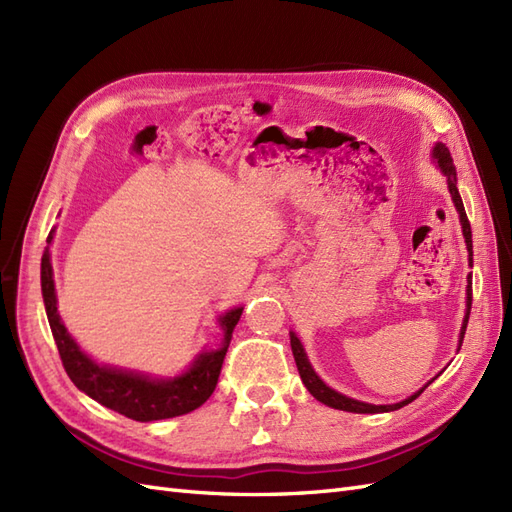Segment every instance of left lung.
<instances>
[{
  "label": "left lung",
  "instance_id": "obj_1",
  "mask_svg": "<svg viewBox=\"0 0 512 512\" xmlns=\"http://www.w3.org/2000/svg\"><path fill=\"white\" fill-rule=\"evenodd\" d=\"M433 158H436L438 166L442 168V173L446 175V183H448V192H451L453 196V203L459 211V220H461V228H463V237H466V245H468V254H470V267H472V230H470V222H468V215H466V209H463V203H461V196H459V190H457V173H455V164H453V158H451V151H448L446 145L438 143L436 147H433ZM468 309H466V318H463V324H461V333H459V348L463 344V335H466V329H468V318H470V309H472V273L468 277ZM290 346H292V354H294V361H297V369H299V376L303 380V384L307 386V391L312 393L318 401H322L324 406L329 408H335V410H346V412H356V414H376V412H391V410H399L408 406L410 401H414L418 395H421L429 382L423 386L421 391H416L414 395H410L408 399L399 401V404H391V406H374V404H365V401H359V399H352V397H346L342 393H337L333 389H329L327 384H324L318 376L316 371L312 369V365H309L307 361V354L299 342V337L290 333Z\"/></svg>",
  "mask_w": 512,
  "mask_h": 512
}]
</instances>
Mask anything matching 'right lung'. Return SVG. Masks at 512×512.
<instances>
[{
    "label": "right lung",
    "instance_id": "1",
    "mask_svg": "<svg viewBox=\"0 0 512 512\" xmlns=\"http://www.w3.org/2000/svg\"><path fill=\"white\" fill-rule=\"evenodd\" d=\"M53 232L55 230L49 232L46 243L53 241ZM40 280H42V299L46 307V318H49L66 374L70 376L76 389H81L85 395L96 399L98 404L128 416L132 421L149 423V421H162V418L188 414L203 406L215 391L224 356L232 339V331H235L237 322L243 314V307L230 309L228 314L220 318V327L224 329L222 348L198 354L192 367L177 378L153 380L143 374H134V371L98 365L96 361H91L79 346H76V342L66 331L64 322H61L57 312L49 247H46L42 254Z\"/></svg>",
    "mask_w": 512,
    "mask_h": 512
}]
</instances>
